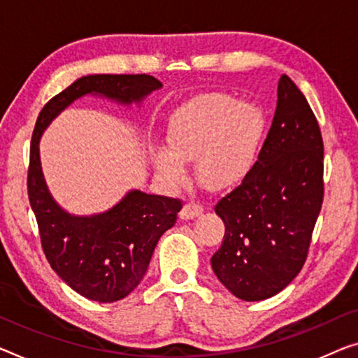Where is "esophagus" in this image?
Returning a JSON list of instances; mask_svg holds the SVG:
<instances>
[{
    "label": "esophagus",
    "mask_w": 358,
    "mask_h": 358,
    "mask_svg": "<svg viewBox=\"0 0 358 358\" xmlns=\"http://www.w3.org/2000/svg\"><path fill=\"white\" fill-rule=\"evenodd\" d=\"M203 213V206L201 205H198V203H195V201H189V203H185L184 205V208L182 210H180V219H194V217H196V216H200V214Z\"/></svg>",
    "instance_id": "34e87169"
}]
</instances>
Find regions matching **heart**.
Masks as SVG:
<instances>
[{
  "instance_id": "obj_1",
  "label": "heart",
  "mask_w": 358,
  "mask_h": 358,
  "mask_svg": "<svg viewBox=\"0 0 358 358\" xmlns=\"http://www.w3.org/2000/svg\"><path fill=\"white\" fill-rule=\"evenodd\" d=\"M264 113L252 103L225 94L198 96L173 113L168 136L173 148L155 157L158 173L182 182L185 162L195 160L198 179L210 189H225L248 174L264 134Z\"/></svg>"
}]
</instances>
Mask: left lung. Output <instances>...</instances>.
<instances>
[{
    "label": "left lung",
    "mask_w": 358,
    "mask_h": 358,
    "mask_svg": "<svg viewBox=\"0 0 358 358\" xmlns=\"http://www.w3.org/2000/svg\"><path fill=\"white\" fill-rule=\"evenodd\" d=\"M277 96L257 162L214 208L225 234L211 267L243 301L272 298L293 282L323 203V139L315 115L287 75Z\"/></svg>",
    "instance_id": "obj_1"
}]
</instances>
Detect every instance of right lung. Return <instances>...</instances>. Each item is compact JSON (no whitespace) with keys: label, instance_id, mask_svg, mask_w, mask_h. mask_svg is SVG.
I'll return each mask as SVG.
<instances>
[{"label":"right lung","instance_id":"add662e5","mask_svg":"<svg viewBox=\"0 0 358 358\" xmlns=\"http://www.w3.org/2000/svg\"><path fill=\"white\" fill-rule=\"evenodd\" d=\"M162 86L145 73L81 76L43 107L33 129L27 187L43 251L52 271L91 301H120L141 283L158 240L176 224L182 201L131 190L106 213L69 214L54 201L43 178L40 137L49 123L81 96L97 94L128 106Z\"/></svg>","mask_w":358,"mask_h":358}]
</instances>
